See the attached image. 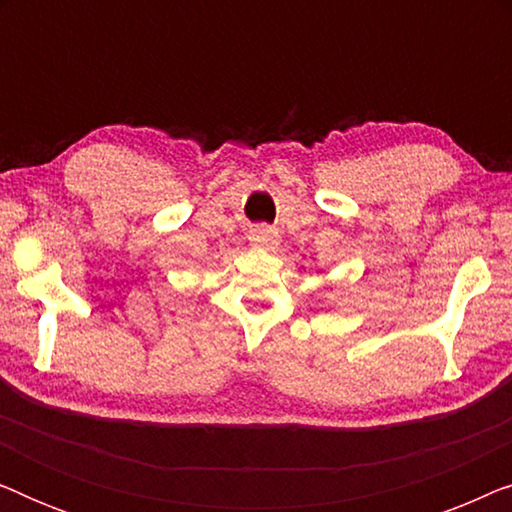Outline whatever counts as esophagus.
Returning <instances> with one entry per match:
<instances>
[{
	"mask_svg": "<svg viewBox=\"0 0 512 512\" xmlns=\"http://www.w3.org/2000/svg\"><path fill=\"white\" fill-rule=\"evenodd\" d=\"M251 242L258 244V247L275 249L279 244V233L277 228L268 226V223H258V226L251 228Z\"/></svg>",
	"mask_w": 512,
	"mask_h": 512,
	"instance_id": "esophagus-1",
	"label": "esophagus"
}]
</instances>
